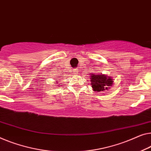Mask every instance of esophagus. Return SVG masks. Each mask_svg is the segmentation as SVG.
Returning <instances> with one entry per match:
<instances>
[{"instance_id": "34e87169", "label": "esophagus", "mask_w": 151, "mask_h": 151, "mask_svg": "<svg viewBox=\"0 0 151 151\" xmlns=\"http://www.w3.org/2000/svg\"><path fill=\"white\" fill-rule=\"evenodd\" d=\"M74 71H75L76 73V72H77V70H76V69H75V70H74Z\"/></svg>"}]
</instances>
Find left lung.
<instances>
[{"instance_id":"left-lung-1","label":"left lung","mask_w":151,"mask_h":151,"mask_svg":"<svg viewBox=\"0 0 151 151\" xmlns=\"http://www.w3.org/2000/svg\"><path fill=\"white\" fill-rule=\"evenodd\" d=\"M91 85L93 91L101 92L105 90L111 89V87L113 85V79L111 76H109L103 74H93L91 73Z\"/></svg>"}]
</instances>
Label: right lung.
Segmentation results:
<instances>
[{"label":"right lung","mask_w":151,"mask_h":151,"mask_svg":"<svg viewBox=\"0 0 151 151\" xmlns=\"http://www.w3.org/2000/svg\"><path fill=\"white\" fill-rule=\"evenodd\" d=\"M55 79H58V78H55ZM58 83H59V81H56V84H58ZM60 85H58V87H59Z\"/></svg>","instance_id":"right-lung-1"}]
</instances>
